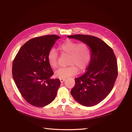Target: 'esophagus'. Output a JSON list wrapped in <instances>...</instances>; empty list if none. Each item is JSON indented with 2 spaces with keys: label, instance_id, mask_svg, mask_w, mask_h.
I'll return each instance as SVG.
<instances>
[{
  "label": "esophagus",
  "instance_id": "obj_1",
  "mask_svg": "<svg viewBox=\"0 0 132 132\" xmlns=\"http://www.w3.org/2000/svg\"><path fill=\"white\" fill-rule=\"evenodd\" d=\"M65 80H66L65 79H60V81H61V82H63L65 81Z\"/></svg>",
  "mask_w": 132,
  "mask_h": 132
}]
</instances>
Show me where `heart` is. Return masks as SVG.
Masks as SVG:
<instances>
[{"instance_id":"1","label":"heart","mask_w":132,"mask_h":132,"mask_svg":"<svg viewBox=\"0 0 132 132\" xmlns=\"http://www.w3.org/2000/svg\"><path fill=\"white\" fill-rule=\"evenodd\" d=\"M60 51L64 54L69 55L68 64L70 66L58 69L55 71V76L59 79H66L76 75L78 69L84 70L88 66L91 60V51L87 45L79 44L71 40H67L59 46ZM58 53L52 49L47 55V60L52 68L57 67Z\"/></svg>"}]
</instances>
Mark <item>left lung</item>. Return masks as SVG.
Masks as SVG:
<instances>
[{"mask_svg": "<svg viewBox=\"0 0 132 132\" xmlns=\"http://www.w3.org/2000/svg\"><path fill=\"white\" fill-rule=\"evenodd\" d=\"M90 47L91 60L83 75L75 79L71 94L85 106H93L105 98L112 90L118 76V64L112 48L97 37L87 35L68 36Z\"/></svg>", "mask_w": 132, "mask_h": 132, "instance_id": "left-lung-1", "label": "left lung"}]
</instances>
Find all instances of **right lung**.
Masks as SVG:
<instances>
[{
  "label": "right lung",
  "mask_w": 132,
  "mask_h": 132,
  "mask_svg": "<svg viewBox=\"0 0 132 132\" xmlns=\"http://www.w3.org/2000/svg\"><path fill=\"white\" fill-rule=\"evenodd\" d=\"M60 38L48 35L29 40L13 61L12 75L15 84L26 101L33 106L47 105L56 96L61 81L51 78L53 71L47 55Z\"/></svg>",
  "instance_id": "1"
}]
</instances>
